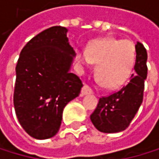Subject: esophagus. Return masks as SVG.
Masks as SVG:
<instances>
[{
    "mask_svg": "<svg viewBox=\"0 0 159 159\" xmlns=\"http://www.w3.org/2000/svg\"><path fill=\"white\" fill-rule=\"evenodd\" d=\"M92 93V89L90 88L87 84H84V87L81 89V93L80 95L81 96H84V95H88V94H91Z\"/></svg>",
    "mask_w": 159,
    "mask_h": 159,
    "instance_id": "1",
    "label": "esophagus"
}]
</instances>
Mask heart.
Wrapping results in <instances>:
<instances>
[{
  "label": "heart",
  "instance_id": "obj_1",
  "mask_svg": "<svg viewBox=\"0 0 159 159\" xmlns=\"http://www.w3.org/2000/svg\"><path fill=\"white\" fill-rule=\"evenodd\" d=\"M136 49L134 43L127 39H98L87 49L77 50L78 61L84 66L98 64L97 78L105 87L114 88L123 84L129 78L134 66Z\"/></svg>",
  "mask_w": 159,
  "mask_h": 159
}]
</instances>
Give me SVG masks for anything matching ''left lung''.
Returning a JSON list of instances; mask_svg holds the SVG:
<instances>
[{"instance_id": "obj_1", "label": "left lung", "mask_w": 159, "mask_h": 159, "mask_svg": "<svg viewBox=\"0 0 159 159\" xmlns=\"http://www.w3.org/2000/svg\"><path fill=\"white\" fill-rule=\"evenodd\" d=\"M135 75L120 90L99 99L98 105L90 116L93 125L104 133L125 130L134 118L143 102L145 80L147 79L148 54L145 46L137 42L135 45Z\"/></svg>"}]
</instances>
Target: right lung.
Instances as JSON below:
<instances>
[{"label": "right lung", "mask_w": 159, "mask_h": 159, "mask_svg": "<svg viewBox=\"0 0 159 159\" xmlns=\"http://www.w3.org/2000/svg\"><path fill=\"white\" fill-rule=\"evenodd\" d=\"M65 27L46 29L26 43L15 68L13 104L18 121L35 139L56 135L65 106L80 93L82 82L70 72L75 50Z\"/></svg>", "instance_id": "right-lung-1"}]
</instances>
